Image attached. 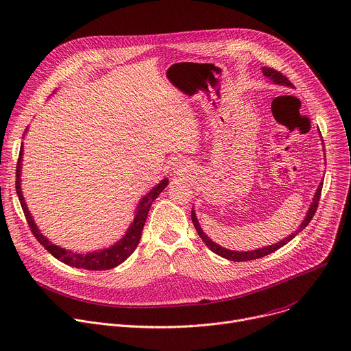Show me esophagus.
<instances>
[{"label":"esophagus","mask_w":351,"mask_h":351,"mask_svg":"<svg viewBox=\"0 0 351 351\" xmlns=\"http://www.w3.org/2000/svg\"><path fill=\"white\" fill-rule=\"evenodd\" d=\"M172 165H173V167H172V171H173L175 173H178V175H183L184 172H189L190 168H192L187 162L180 161V159H176V161H175Z\"/></svg>","instance_id":"1"}]
</instances>
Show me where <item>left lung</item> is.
<instances>
[{"label":"left lung","instance_id":"left-lung-1","mask_svg":"<svg viewBox=\"0 0 351 351\" xmlns=\"http://www.w3.org/2000/svg\"><path fill=\"white\" fill-rule=\"evenodd\" d=\"M262 73L266 78H269L273 84L276 85H282V86H293V84L287 80V77H284L281 73L270 69V67H263L262 69ZM322 186H324V182L319 183V186H317L316 192H315V196L312 199V203L306 211V215L305 218L302 219L301 226L298 227V230H295V232H293L291 235H289L287 238H284L282 241L274 243V245H269V246H265V247H261V249H254V250H246V252H238V250H231V249H227V247H222L221 245L215 243L213 239H210L206 232L202 230L199 221H197V217H196V213H195V208L192 210V221L195 224V228L197 231V234L200 235V238L203 239V242L207 245L208 249H211L214 253H217L218 256L221 258H226L228 261H232V262H246V261H254V259H261L263 256H267L269 253H273L276 252L277 249H280L281 246H284L287 242H290L295 235H298V232H301L309 222L312 219V217L315 215V211L317 208V204H319V199H321V193H322Z\"/></svg>","mask_w":351,"mask_h":351}]
</instances>
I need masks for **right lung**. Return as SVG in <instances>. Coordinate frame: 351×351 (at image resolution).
I'll list each match as a JSON object with an SVG mask.
<instances>
[{"instance_id": "add662e5", "label": "right lung", "mask_w": 351, "mask_h": 351, "mask_svg": "<svg viewBox=\"0 0 351 351\" xmlns=\"http://www.w3.org/2000/svg\"><path fill=\"white\" fill-rule=\"evenodd\" d=\"M27 132V129L25 130V133ZM22 158H23V143L21 145V151H19V158H18V165H16V182H15V187H16V195L19 197L22 210L25 213L27 224L34 232V235L36 237V239L40 242L42 246H45V249L47 252L51 253V256H54L56 259H58L60 262L66 263L69 266L77 267V269H85V270H110L116 266H119L120 263H123L130 254L136 250L140 239H141V232L145 224V219L148 215V211L151 208L152 202L159 196V193L168 186L169 180L168 178L162 179L156 186H154L149 192L141 197V200L138 202L137 207H136V215L132 221V224L129 227V230L125 231V234L123 235L121 239H119L114 245L109 246V247H104L99 250H93V252H88V253H80V252H73L69 249H64L61 246H57L56 243L50 242L38 228V226L35 224V219L32 217L30 211L27 210V206L25 203L23 195H22V189H21V169H22Z\"/></svg>"}]
</instances>
